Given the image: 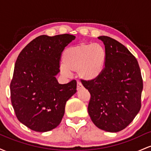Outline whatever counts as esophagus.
Masks as SVG:
<instances>
[{
    "label": "esophagus",
    "instance_id": "obj_1",
    "mask_svg": "<svg viewBox=\"0 0 151 151\" xmlns=\"http://www.w3.org/2000/svg\"><path fill=\"white\" fill-rule=\"evenodd\" d=\"M81 88H82V85H81V84L80 82H79V81H77V90L81 89Z\"/></svg>",
    "mask_w": 151,
    "mask_h": 151
}]
</instances>
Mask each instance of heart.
I'll use <instances>...</instances> for the list:
<instances>
[{
    "mask_svg": "<svg viewBox=\"0 0 151 151\" xmlns=\"http://www.w3.org/2000/svg\"><path fill=\"white\" fill-rule=\"evenodd\" d=\"M106 61L105 48L99 43H81L68 48L63 55L60 70L64 75L77 72L84 81L97 79L103 74Z\"/></svg>",
    "mask_w": 151,
    "mask_h": 151,
    "instance_id": "heart-1",
    "label": "heart"
}]
</instances>
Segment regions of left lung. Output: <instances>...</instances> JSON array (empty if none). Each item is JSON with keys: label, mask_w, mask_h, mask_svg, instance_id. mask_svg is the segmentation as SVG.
<instances>
[{"label": "left lung", "mask_w": 151, "mask_h": 151, "mask_svg": "<svg viewBox=\"0 0 151 151\" xmlns=\"http://www.w3.org/2000/svg\"><path fill=\"white\" fill-rule=\"evenodd\" d=\"M104 42L106 61L94 81L81 80L91 95L88 112L99 129L119 132L132 122L141 107L143 79L138 61L124 45L107 36Z\"/></svg>", "instance_id": "left-lung-1"}]
</instances>
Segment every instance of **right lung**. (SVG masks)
<instances>
[{
  "label": "right lung",
  "mask_w": 151,
  "mask_h": 151,
  "mask_svg": "<svg viewBox=\"0 0 151 151\" xmlns=\"http://www.w3.org/2000/svg\"><path fill=\"white\" fill-rule=\"evenodd\" d=\"M72 35H40L19 54L10 82V98L19 121L31 130L46 132L56 128L67 100L77 91V81L59 84L55 76Z\"/></svg>",
  "instance_id": "add662e5"
}]
</instances>
